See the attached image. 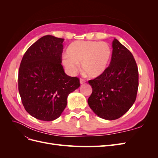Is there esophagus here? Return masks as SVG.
Returning <instances> with one entry per match:
<instances>
[{
    "instance_id": "1",
    "label": "esophagus",
    "mask_w": 158,
    "mask_h": 158,
    "mask_svg": "<svg viewBox=\"0 0 158 158\" xmlns=\"http://www.w3.org/2000/svg\"><path fill=\"white\" fill-rule=\"evenodd\" d=\"M85 81H86V80H85V79H84V78H80V82L81 84L85 83Z\"/></svg>"
}]
</instances>
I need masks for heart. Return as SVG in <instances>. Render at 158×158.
<instances>
[{
	"mask_svg": "<svg viewBox=\"0 0 158 158\" xmlns=\"http://www.w3.org/2000/svg\"><path fill=\"white\" fill-rule=\"evenodd\" d=\"M67 53L63 57V63L70 73H75L81 63L83 70L89 77L96 78L107 69L111 49L103 41H76L69 46Z\"/></svg>",
	"mask_w": 158,
	"mask_h": 158,
	"instance_id": "b5f03b06",
	"label": "heart"
}]
</instances>
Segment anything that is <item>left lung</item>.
Wrapping results in <instances>:
<instances>
[{"label": "left lung", "mask_w": 158, "mask_h": 158, "mask_svg": "<svg viewBox=\"0 0 158 158\" xmlns=\"http://www.w3.org/2000/svg\"><path fill=\"white\" fill-rule=\"evenodd\" d=\"M112 46L109 66L102 75L88 81L92 87L89 106L106 120L117 119L128 111L138 88V70L131 52L116 39Z\"/></svg>", "instance_id": "obj_1"}]
</instances>
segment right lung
Segmentation results:
<instances>
[{
    "instance_id": "obj_1",
    "label": "right lung",
    "mask_w": 158,
    "mask_h": 158,
    "mask_svg": "<svg viewBox=\"0 0 158 158\" xmlns=\"http://www.w3.org/2000/svg\"><path fill=\"white\" fill-rule=\"evenodd\" d=\"M64 39L41 37L23 55L18 71V91L26 111L35 118L51 121L60 117L67 97L80 85L66 75L62 63Z\"/></svg>"
}]
</instances>
